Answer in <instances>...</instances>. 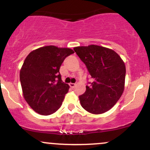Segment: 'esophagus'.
Listing matches in <instances>:
<instances>
[{
    "instance_id": "obj_1",
    "label": "esophagus",
    "mask_w": 150,
    "mask_h": 150,
    "mask_svg": "<svg viewBox=\"0 0 150 150\" xmlns=\"http://www.w3.org/2000/svg\"><path fill=\"white\" fill-rule=\"evenodd\" d=\"M69 85H70V87H72V88H74V87H75V86L76 85V84H75V83H71V82H70V83L69 84Z\"/></svg>"
}]
</instances>
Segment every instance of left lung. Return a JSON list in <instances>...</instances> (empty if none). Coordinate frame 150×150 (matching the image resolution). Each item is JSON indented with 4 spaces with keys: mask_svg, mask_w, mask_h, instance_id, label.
I'll return each mask as SVG.
<instances>
[{
    "mask_svg": "<svg viewBox=\"0 0 150 150\" xmlns=\"http://www.w3.org/2000/svg\"><path fill=\"white\" fill-rule=\"evenodd\" d=\"M85 63L93 82L79 96L81 106L87 111L100 114L116 104L124 90L125 66L117 53L103 46L89 45L74 48Z\"/></svg>",
    "mask_w": 150,
    "mask_h": 150,
    "instance_id": "left-lung-1",
    "label": "left lung"
}]
</instances>
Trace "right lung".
I'll list each match as a JSON object with an SVG mask.
<instances>
[{
	"instance_id": "1",
	"label": "right lung",
	"mask_w": 150,
	"mask_h": 150,
	"mask_svg": "<svg viewBox=\"0 0 150 150\" xmlns=\"http://www.w3.org/2000/svg\"><path fill=\"white\" fill-rule=\"evenodd\" d=\"M73 53L68 48L47 46L32 51L25 58L20 82L25 99L34 111L48 116L61 107L70 87L62 81L60 67Z\"/></svg>"
}]
</instances>
